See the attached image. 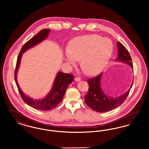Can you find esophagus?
<instances>
[{
	"label": "esophagus",
	"instance_id": "1",
	"mask_svg": "<svg viewBox=\"0 0 149 149\" xmlns=\"http://www.w3.org/2000/svg\"><path fill=\"white\" fill-rule=\"evenodd\" d=\"M75 80L77 81H79L81 80V79L80 78H79V77H77V78H75Z\"/></svg>",
	"mask_w": 149,
	"mask_h": 149
}]
</instances>
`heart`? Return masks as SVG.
Masks as SVG:
<instances>
[{
  "label": "heart",
  "mask_w": 149,
  "mask_h": 149,
  "mask_svg": "<svg viewBox=\"0 0 149 149\" xmlns=\"http://www.w3.org/2000/svg\"><path fill=\"white\" fill-rule=\"evenodd\" d=\"M113 51L112 43L98 35L80 36L71 41L66 54V61L75 66L81 60V67L89 75L98 74L106 67Z\"/></svg>",
  "instance_id": "heart-1"
}]
</instances>
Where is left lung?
Masks as SVG:
<instances>
[{"label":"left lung","mask_w":149,"mask_h":149,"mask_svg":"<svg viewBox=\"0 0 149 149\" xmlns=\"http://www.w3.org/2000/svg\"><path fill=\"white\" fill-rule=\"evenodd\" d=\"M118 55L117 60L128 64L133 68L132 59L127 49L120 42H117ZM102 74L94 78L88 79L89 89L88 94L84 96L86 104L93 110L98 112H106L121 105L127 98L130 93V89L126 93L116 98H111L106 95L100 88V79ZM131 85V88H132Z\"/></svg>","instance_id":"obj_1"}]
</instances>
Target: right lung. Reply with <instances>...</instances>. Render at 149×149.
Wrapping results in <instances>:
<instances>
[{"label":"right lung","mask_w":149,"mask_h":149,"mask_svg":"<svg viewBox=\"0 0 149 149\" xmlns=\"http://www.w3.org/2000/svg\"><path fill=\"white\" fill-rule=\"evenodd\" d=\"M50 31V29H43L36 35L24 43L18 55L14 71L15 81L23 101L29 106L42 111H49L53 109L61 102L68 85L74 80V75L71 74H66L59 71L57 74L54 85L49 95L43 99L34 100L26 95L22 91L17 80V73L20 64L22 54L29 48L43 41L47 37Z\"/></svg>","instance_id":"right-lung-1"}]
</instances>
